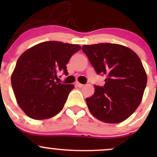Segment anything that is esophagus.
<instances>
[{"instance_id":"34e87169","label":"esophagus","mask_w":157,"mask_h":157,"mask_svg":"<svg viewBox=\"0 0 157 157\" xmlns=\"http://www.w3.org/2000/svg\"><path fill=\"white\" fill-rule=\"evenodd\" d=\"M75 86H77V87H82V86H83V84H82V83H78V82H77V83H75Z\"/></svg>"}]
</instances>
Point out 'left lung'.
<instances>
[{"mask_svg":"<svg viewBox=\"0 0 157 157\" xmlns=\"http://www.w3.org/2000/svg\"><path fill=\"white\" fill-rule=\"evenodd\" d=\"M82 50L98 75L105 76L104 86L94 85L86 98L89 110L97 119L115 124L127 119L141 102L147 74L140 58L118 44L84 45Z\"/></svg>","mask_w":157,"mask_h":157,"instance_id":"left-lung-1","label":"left lung"}]
</instances>
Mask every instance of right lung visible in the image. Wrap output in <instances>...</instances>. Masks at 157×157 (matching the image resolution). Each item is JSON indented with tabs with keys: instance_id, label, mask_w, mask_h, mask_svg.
<instances>
[{
	"instance_id": "add662e5",
	"label": "right lung",
	"mask_w": 157,
	"mask_h": 157,
	"mask_svg": "<svg viewBox=\"0 0 157 157\" xmlns=\"http://www.w3.org/2000/svg\"><path fill=\"white\" fill-rule=\"evenodd\" d=\"M81 47L79 45L48 41L23 52L11 76L17 103L29 118L47 119L59 113L67 101L73 84L55 82L57 75H68L66 64Z\"/></svg>"
}]
</instances>
